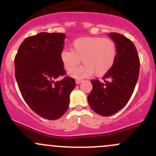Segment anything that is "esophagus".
Wrapping results in <instances>:
<instances>
[{"instance_id":"obj_1","label":"esophagus","mask_w":156,"mask_h":156,"mask_svg":"<svg viewBox=\"0 0 156 156\" xmlns=\"http://www.w3.org/2000/svg\"><path fill=\"white\" fill-rule=\"evenodd\" d=\"M82 81H83V80H80V79H77V80H76V84H80V83H81Z\"/></svg>"}]
</instances>
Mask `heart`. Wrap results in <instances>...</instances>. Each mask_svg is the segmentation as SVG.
I'll return each instance as SVG.
<instances>
[{"label":"heart","instance_id":"heart-1","mask_svg":"<svg viewBox=\"0 0 156 156\" xmlns=\"http://www.w3.org/2000/svg\"><path fill=\"white\" fill-rule=\"evenodd\" d=\"M117 57V46L110 39L102 37H82L72 44V50H64L60 58L67 71L79 65L81 67L71 71L69 74L76 78H86L95 74L103 76L112 69Z\"/></svg>","mask_w":156,"mask_h":156}]
</instances>
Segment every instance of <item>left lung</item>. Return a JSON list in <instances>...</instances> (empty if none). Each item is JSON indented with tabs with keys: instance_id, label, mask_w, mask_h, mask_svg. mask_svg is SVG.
<instances>
[{
	"instance_id": "8db88e82",
	"label": "left lung",
	"mask_w": 156,
	"mask_h": 156,
	"mask_svg": "<svg viewBox=\"0 0 156 156\" xmlns=\"http://www.w3.org/2000/svg\"><path fill=\"white\" fill-rule=\"evenodd\" d=\"M117 46V57L112 69L103 78L104 82L91 80L88 96L91 108L104 117L112 116L127 104L133 94L139 74V58L133 42L125 36L110 33Z\"/></svg>"
}]
</instances>
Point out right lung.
Masks as SVG:
<instances>
[{"instance_id": "right-lung-1", "label": "right lung", "mask_w": 156, "mask_h": 156, "mask_svg": "<svg viewBox=\"0 0 156 156\" xmlns=\"http://www.w3.org/2000/svg\"><path fill=\"white\" fill-rule=\"evenodd\" d=\"M66 35L41 32L26 38L15 58V78L23 99L40 117L53 120L67 112L75 79L65 77L60 55Z\"/></svg>"}]
</instances>
